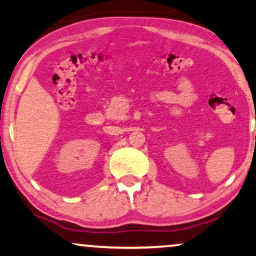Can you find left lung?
<instances>
[{
    "mask_svg": "<svg viewBox=\"0 0 256 256\" xmlns=\"http://www.w3.org/2000/svg\"><path fill=\"white\" fill-rule=\"evenodd\" d=\"M255 138H256V137H255Z\"/></svg>",
    "mask_w": 256,
    "mask_h": 256,
    "instance_id": "1",
    "label": "left lung"
}]
</instances>
